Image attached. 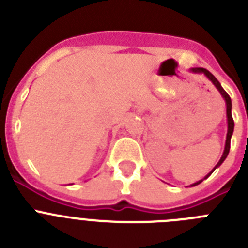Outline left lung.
Listing matches in <instances>:
<instances>
[{
	"instance_id": "obj_1",
	"label": "left lung",
	"mask_w": 248,
	"mask_h": 248,
	"mask_svg": "<svg viewBox=\"0 0 248 248\" xmlns=\"http://www.w3.org/2000/svg\"><path fill=\"white\" fill-rule=\"evenodd\" d=\"M190 72H192V73H198V74H203V76H205L206 78H207V79H209L210 82H211L212 84L215 85V87H216V89H217V91L220 92L221 97H222L223 100H225V104H226V117H227L226 141H225V149H223V153H222V155H221V159L218 160V163L216 164V165H215V168L212 169L211 171H210L209 174L206 175V176L203 177V179H201V180H199V181H196V183L191 184V185H190V187H191V186H196V185H199V184H200V183H202L203 180H206V179H207V177H209L210 175H211L212 172L215 171V169H217L218 166H220L221 164H222L223 161H225V159H226L227 155H229L230 143H231V137H232V134H233V128H235V123H233V119H232V114H231V109H232L231 98H230L229 94H227L226 92H225V89H223L222 87H221L220 82H218V80L216 79V78H215L214 74L210 73V72L207 71V69H205V68H191V69H190Z\"/></svg>"
}]
</instances>
